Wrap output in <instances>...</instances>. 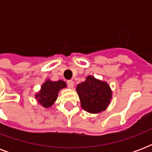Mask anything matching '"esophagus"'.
Instances as JSON below:
<instances>
[{
    "instance_id": "esophagus-1",
    "label": "esophagus",
    "mask_w": 152,
    "mask_h": 152,
    "mask_svg": "<svg viewBox=\"0 0 152 152\" xmlns=\"http://www.w3.org/2000/svg\"><path fill=\"white\" fill-rule=\"evenodd\" d=\"M67 84L69 88H72L74 86V82L72 80H68L67 81Z\"/></svg>"
}]
</instances>
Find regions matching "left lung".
Here are the masks:
<instances>
[{"instance_id": "left-lung-1", "label": "left lung", "mask_w": 152, "mask_h": 152, "mask_svg": "<svg viewBox=\"0 0 152 152\" xmlns=\"http://www.w3.org/2000/svg\"><path fill=\"white\" fill-rule=\"evenodd\" d=\"M76 91L81 107L91 113H99L105 110L112 99L110 85L93 76H88L84 82L78 84Z\"/></svg>"}]
</instances>
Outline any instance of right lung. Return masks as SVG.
<instances>
[{"label": "right lung", "instance_id": "right-lung-1", "mask_svg": "<svg viewBox=\"0 0 152 152\" xmlns=\"http://www.w3.org/2000/svg\"><path fill=\"white\" fill-rule=\"evenodd\" d=\"M66 87L64 81H52L48 79L42 85L39 92L35 94V99L42 106L45 108L51 107L57 100L58 92Z\"/></svg>", "mask_w": 152, "mask_h": 152}]
</instances>
